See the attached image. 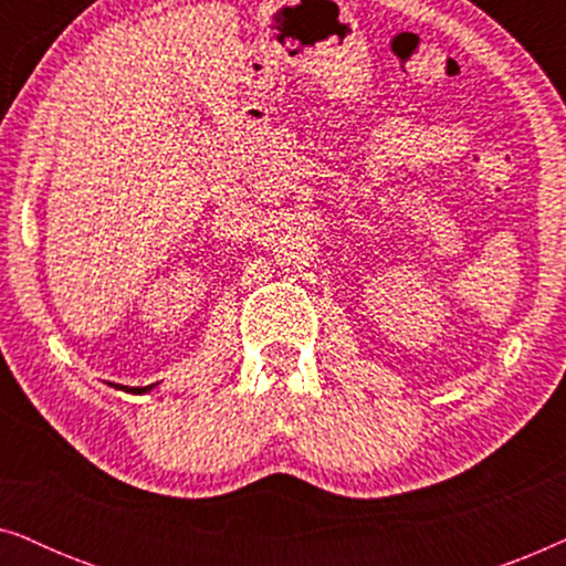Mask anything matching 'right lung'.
I'll return each mask as SVG.
<instances>
[{
  "label": "right lung",
  "instance_id": "right-lung-1",
  "mask_svg": "<svg viewBox=\"0 0 566 566\" xmlns=\"http://www.w3.org/2000/svg\"><path fill=\"white\" fill-rule=\"evenodd\" d=\"M118 389H123V386H118ZM154 389V384L151 386H142V389H126V391H134V394H146V391H151Z\"/></svg>",
  "mask_w": 566,
  "mask_h": 566
}]
</instances>
